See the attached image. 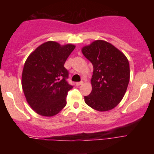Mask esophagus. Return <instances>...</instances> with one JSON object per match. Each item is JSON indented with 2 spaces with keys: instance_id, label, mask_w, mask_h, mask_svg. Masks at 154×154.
<instances>
[{
  "instance_id": "34e87169",
  "label": "esophagus",
  "mask_w": 154,
  "mask_h": 154,
  "mask_svg": "<svg viewBox=\"0 0 154 154\" xmlns=\"http://www.w3.org/2000/svg\"><path fill=\"white\" fill-rule=\"evenodd\" d=\"M82 84H83V81L78 82H76V85H78V86H79V85H82Z\"/></svg>"
}]
</instances>
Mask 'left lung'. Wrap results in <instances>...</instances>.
Instances as JSON below:
<instances>
[{
	"mask_svg": "<svg viewBox=\"0 0 154 154\" xmlns=\"http://www.w3.org/2000/svg\"><path fill=\"white\" fill-rule=\"evenodd\" d=\"M93 65L92 90L85 102L94 109L104 112L120 103L130 82V64L123 53L103 40L95 41L82 49Z\"/></svg>",
	"mask_w": 154,
	"mask_h": 154,
	"instance_id": "obj_1",
	"label": "left lung"
}]
</instances>
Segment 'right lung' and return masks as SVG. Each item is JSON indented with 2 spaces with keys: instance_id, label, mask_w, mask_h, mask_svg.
I'll list each match as a JSON object with an SVG mask.
<instances>
[{
  "instance_id": "right-lung-1",
  "label": "right lung",
  "mask_w": 154,
  "mask_h": 154,
  "mask_svg": "<svg viewBox=\"0 0 154 154\" xmlns=\"http://www.w3.org/2000/svg\"><path fill=\"white\" fill-rule=\"evenodd\" d=\"M75 46L57 42L41 45L27 58L22 72L23 91L30 106L39 115L53 116L66 106L69 72L64 65Z\"/></svg>"
}]
</instances>
